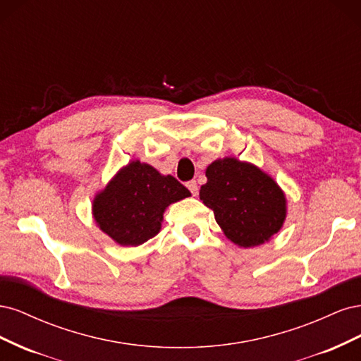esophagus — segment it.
I'll use <instances>...</instances> for the list:
<instances>
[{
    "mask_svg": "<svg viewBox=\"0 0 361 361\" xmlns=\"http://www.w3.org/2000/svg\"><path fill=\"white\" fill-rule=\"evenodd\" d=\"M187 187H188V190L191 191L192 195H197V192H199V185H197V182H195V180H190V182H187Z\"/></svg>",
    "mask_w": 361,
    "mask_h": 361,
    "instance_id": "1",
    "label": "esophagus"
}]
</instances>
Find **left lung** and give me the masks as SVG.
<instances>
[{"instance_id":"8db88e82","label":"left lung","mask_w":361,"mask_h":361,"mask_svg":"<svg viewBox=\"0 0 361 361\" xmlns=\"http://www.w3.org/2000/svg\"><path fill=\"white\" fill-rule=\"evenodd\" d=\"M200 200L211 207L224 235L239 247L269 241L286 218V197L277 182L250 162L223 158L206 169Z\"/></svg>"}]
</instances>
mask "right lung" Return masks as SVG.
I'll use <instances>...</instances> for the list:
<instances>
[{"instance_id":"obj_1","label":"right lung","mask_w":361,"mask_h":361,"mask_svg":"<svg viewBox=\"0 0 361 361\" xmlns=\"http://www.w3.org/2000/svg\"><path fill=\"white\" fill-rule=\"evenodd\" d=\"M176 179L157 169L130 161L96 194L93 216L101 231L123 247H137L161 231L166 207L190 197Z\"/></svg>"}]
</instances>
